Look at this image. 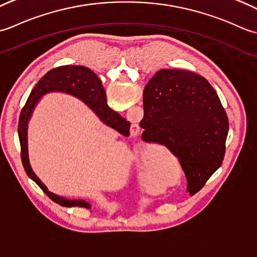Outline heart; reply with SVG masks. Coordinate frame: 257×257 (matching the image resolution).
<instances>
[{"label": "heart", "instance_id": "1", "mask_svg": "<svg viewBox=\"0 0 257 257\" xmlns=\"http://www.w3.org/2000/svg\"><path fill=\"white\" fill-rule=\"evenodd\" d=\"M155 154L153 152H150V153L145 156V159L142 161L140 167V175H144V174H149V172H151L152 167L154 165L155 162Z\"/></svg>", "mask_w": 257, "mask_h": 257}]
</instances>
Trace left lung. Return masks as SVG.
Segmentation results:
<instances>
[{"instance_id":"1","label":"left lung","mask_w":257,"mask_h":257,"mask_svg":"<svg viewBox=\"0 0 257 257\" xmlns=\"http://www.w3.org/2000/svg\"><path fill=\"white\" fill-rule=\"evenodd\" d=\"M142 139L165 145L185 173L194 195L222 162L228 132L226 112L206 78L185 70H161L143 92Z\"/></svg>"}]
</instances>
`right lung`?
Listing matches in <instances>:
<instances>
[{
    "label": "right lung",
    "mask_w": 257,
    "mask_h": 257,
    "mask_svg": "<svg viewBox=\"0 0 257 257\" xmlns=\"http://www.w3.org/2000/svg\"><path fill=\"white\" fill-rule=\"evenodd\" d=\"M49 93H64L78 98L95 113L99 121L124 136L130 135L131 124L118 113L109 108L106 102L105 90H104L98 76L91 69L81 65H63L49 71L35 85L21 111L19 138L21 144V160H22L26 174L35 181L36 184L43 190L52 201L60 205L65 207L80 206L91 208L92 204L90 202L77 200V198L70 200V198L60 196L49 191L44 183L36 176L30 164L28 148L29 123L40 99Z\"/></svg>",
    "instance_id": "1"
}]
</instances>
